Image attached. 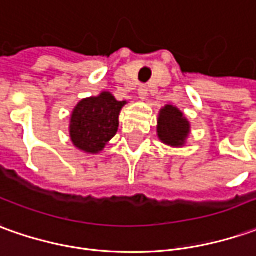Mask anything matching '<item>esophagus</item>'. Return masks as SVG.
<instances>
[{
    "mask_svg": "<svg viewBox=\"0 0 256 256\" xmlns=\"http://www.w3.org/2000/svg\"><path fill=\"white\" fill-rule=\"evenodd\" d=\"M138 94H140V98L145 100V97L148 96V86L146 84H142L140 88H138Z\"/></svg>",
    "mask_w": 256,
    "mask_h": 256,
    "instance_id": "obj_1",
    "label": "esophagus"
}]
</instances>
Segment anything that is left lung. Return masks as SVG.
<instances>
[{
  "label": "left lung",
  "mask_w": 256,
  "mask_h": 256,
  "mask_svg": "<svg viewBox=\"0 0 256 256\" xmlns=\"http://www.w3.org/2000/svg\"><path fill=\"white\" fill-rule=\"evenodd\" d=\"M190 125L179 110L166 106L159 114L158 135L162 142L170 146H182L188 138Z\"/></svg>",
  "instance_id": "obj_1"
}]
</instances>
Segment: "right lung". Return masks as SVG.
Returning a JSON list of instances; mask_svg holds the SVG:
<instances>
[{
  "label": "right lung",
  "mask_w": 256,
  "mask_h": 256,
  "mask_svg": "<svg viewBox=\"0 0 256 256\" xmlns=\"http://www.w3.org/2000/svg\"><path fill=\"white\" fill-rule=\"evenodd\" d=\"M124 104L107 92L80 101L70 120L72 142L88 154L102 150L118 131V116Z\"/></svg>",
  "instance_id": "obj_1"
}]
</instances>
